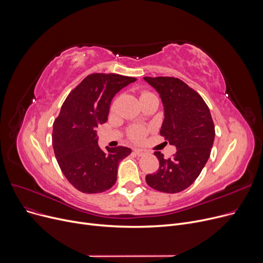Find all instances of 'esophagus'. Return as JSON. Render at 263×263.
I'll list each match as a JSON object with an SVG mask.
<instances>
[{"label": "esophagus", "mask_w": 263, "mask_h": 263, "mask_svg": "<svg viewBox=\"0 0 263 263\" xmlns=\"http://www.w3.org/2000/svg\"><path fill=\"white\" fill-rule=\"evenodd\" d=\"M134 153L136 154L137 156H144L145 154H146V151L140 149V148H135V149H134Z\"/></svg>", "instance_id": "1"}]
</instances>
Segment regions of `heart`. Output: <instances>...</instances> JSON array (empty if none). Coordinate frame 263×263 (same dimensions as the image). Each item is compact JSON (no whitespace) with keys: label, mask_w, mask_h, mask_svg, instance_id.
Wrapping results in <instances>:
<instances>
[{"label":"heart","mask_w":263,"mask_h":263,"mask_svg":"<svg viewBox=\"0 0 263 263\" xmlns=\"http://www.w3.org/2000/svg\"><path fill=\"white\" fill-rule=\"evenodd\" d=\"M151 95L149 91H142L141 92V98ZM117 106V99L114 100V102L110 105V109L115 110V108ZM148 133V129L146 127H142V126H134L132 128L128 129L127 136L129 138V140H132L133 142H140L143 140V138L146 136V134Z\"/></svg>","instance_id":"obj_1"}]
</instances>
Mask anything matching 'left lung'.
I'll return each instance as SVG.
<instances>
[{
  "label": "left lung",
  "mask_w": 263,
  "mask_h": 263,
  "mask_svg": "<svg viewBox=\"0 0 263 263\" xmlns=\"http://www.w3.org/2000/svg\"><path fill=\"white\" fill-rule=\"evenodd\" d=\"M155 88L164 106L160 135L177 151L171 158L155 152L156 173L147 174L148 186L160 192L177 193L190 187L202 172L214 141V124L209 108L197 92L171 76L144 77Z\"/></svg>",
  "instance_id": "obj_1"
}]
</instances>
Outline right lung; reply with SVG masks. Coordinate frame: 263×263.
Segmentation results:
<instances>
[{
	"label": "right lung",
	"instance_id": "right-lung-1",
	"mask_svg": "<svg viewBox=\"0 0 263 263\" xmlns=\"http://www.w3.org/2000/svg\"><path fill=\"white\" fill-rule=\"evenodd\" d=\"M135 77L89 74L65 100L53 124V148L61 172L83 193H101L117 181L118 164L132 149L98 144L97 127L107 121L112 98Z\"/></svg>",
	"mask_w": 263,
	"mask_h": 263
}]
</instances>
